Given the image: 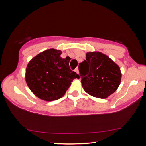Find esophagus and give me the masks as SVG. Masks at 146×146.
Instances as JSON below:
<instances>
[{
	"label": "esophagus",
	"instance_id": "obj_1",
	"mask_svg": "<svg viewBox=\"0 0 146 146\" xmlns=\"http://www.w3.org/2000/svg\"><path fill=\"white\" fill-rule=\"evenodd\" d=\"M75 72L76 73H79V70H78V68H76V69H75Z\"/></svg>",
	"mask_w": 146,
	"mask_h": 146
}]
</instances>
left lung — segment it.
Listing matches in <instances>:
<instances>
[{
  "instance_id": "obj_1",
  "label": "left lung",
  "mask_w": 146,
  "mask_h": 146,
  "mask_svg": "<svg viewBox=\"0 0 146 146\" xmlns=\"http://www.w3.org/2000/svg\"><path fill=\"white\" fill-rule=\"evenodd\" d=\"M81 82L86 93L106 98L117 90L122 74L117 64L100 52H89L78 66Z\"/></svg>"
}]
</instances>
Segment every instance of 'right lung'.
I'll return each instance as SVG.
<instances>
[{"instance_id":"add662e5","label":"right lung","mask_w":146,"mask_h":146,"mask_svg":"<svg viewBox=\"0 0 146 146\" xmlns=\"http://www.w3.org/2000/svg\"><path fill=\"white\" fill-rule=\"evenodd\" d=\"M60 50L48 49L32 58L27 66V84L40 99H59L65 95L73 79L78 78L69 66L70 58H62Z\"/></svg>"}]
</instances>
